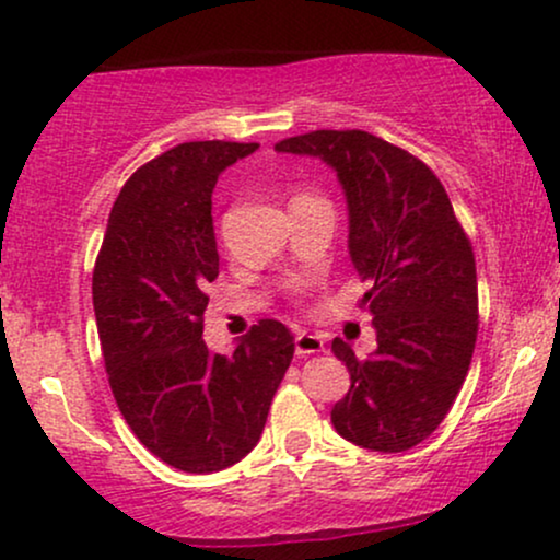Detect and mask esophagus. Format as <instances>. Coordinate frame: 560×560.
Listing matches in <instances>:
<instances>
[{
  "mask_svg": "<svg viewBox=\"0 0 560 560\" xmlns=\"http://www.w3.org/2000/svg\"><path fill=\"white\" fill-rule=\"evenodd\" d=\"M326 349V341L318 334H310V331H300L294 336V352L298 357H307V354H318Z\"/></svg>",
  "mask_w": 560,
  "mask_h": 560,
  "instance_id": "obj_1",
  "label": "esophagus"
}]
</instances>
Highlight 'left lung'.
Masks as SVG:
<instances>
[{
    "label": "left lung",
    "instance_id": "8db88e82",
    "mask_svg": "<svg viewBox=\"0 0 560 560\" xmlns=\"http://www.w3.org/2000/svg\"><path fill=\"white\" fill-rule=\"evenodd\" d=\"M279 153L331 166L349 213V258L370 281L360 305L378 349L357 360L347 341L349 386L331 409L354 446L396 454L422 443L448 415L472 362L477 271L446 190L412 153L362 130H315L276 143Z\"/></svg>",
    "mask_w": 560,
    "mask_h": 560
}]
</instances>
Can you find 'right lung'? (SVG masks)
Masks as SVG:
<instances>
[{
	"instance_id": "add662e5",
	"label": "right lung",
	"mask_w": 560,
	"mask_h": 560,
	"mask_svg": "<svg viewBox=\"0 0 560 560\" xmlns=\"http://www.w3.org/2000/svg\"><path fill=\"white\" fill-rule=\"evenodd\" d=\"M258 143L174 145L125 182L93 268V310L117 407L138 441L174 469L221 472L260 441L294 354L279 320H260L213 354L206 287L219 276L211 195Z\"/></svg>"
}]
</instances>
